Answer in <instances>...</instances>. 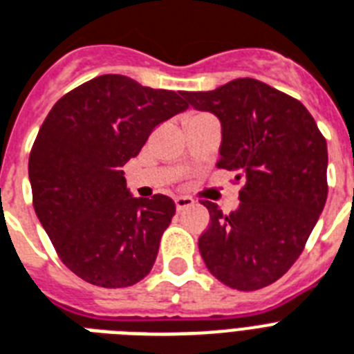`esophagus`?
Here are the masks:
<instances>
[{
	"label": "esophagus",
	"instance_id": "esophagus-1",
	"mask_svg": "<svg viewBox=\"0 0 354 354\" xmlns=\"http://www.w3.org/2000/svg\"><path fill=\"white\" fill-rule=\"evenodd\" d=\"M174 204H176L178 211H183L187 209V207H191V205L194 204V200L191 198V196H176V198H174Z\"/></svg>",
	"mask_w": 354,
	"mask_h": 354
}]
</instances>
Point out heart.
I'll use <instances>...</instances> for the list:
<instances>
[{"mask_svg": "<svg viewBox=\"0 0 354 354\" xmlns=\"http://www.w3.org/2000/svg\"><path fill=\"white\" fill-rule=\"evenodd\" d=\"M191 115H198V113H191ZM191 115H189V118H191Z\"/></svg>", "mask_w": 354, "mask_h": 354, "instance_id": "b5f03b06", "label": "heart"}]
</instances>
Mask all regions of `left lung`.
<instances>
[{
	"label": "left lung",
	"mask_w": 354,
	"mask_h": 354,
	"mask_svg": "<svg viewBox=\"0 0 354 354\" xmlns=\"http://www.w3.org/2000/svg\"><path fill=\"white\" fill-rule=\"evenodd\" d=\"M187 104L222 122L218 169L242 180L239 209L202 200L209 226L198 239L205 266L236 290H259L301 255L327 200V141L294 97L255 79L183 91Z\"/></svg>",
	"instance_id": "8db88e82"
}]
</instances>
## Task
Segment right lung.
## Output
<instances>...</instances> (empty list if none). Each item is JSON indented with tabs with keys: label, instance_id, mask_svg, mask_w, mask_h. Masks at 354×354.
<instances>
[{
	"label": "right lung",
	"instance_id": "right-lung-1",
	"mask_svg": "<svg viewBox=\"0 0 354 354\" xmlns=\"http://www.w3.org/2000/svg\"><path fill=\"white\" fill-rule=\"evenodd\" d=\"M187 106L176 91L101 75L47 113L29 156L32 205L60 261L80 279L122 288L152 270L176 205L165 194L133 198L122 167L160 122Z\"/></svg>",
	"mask_w": 354,
	"mask_h": 354
}]
</instances>
